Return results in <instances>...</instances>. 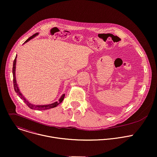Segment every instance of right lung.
<instances>
[{
    "label": "right lung",
    "mask_w": 157,
    "mask_h": 157,
    "mask_svg": "<svg viewBox=\"0 0 157 157\" xmlns=\"http://www.w3.org/2000/svg\"><path fill=\"white\" fill-rule=\"evenodd\" d=\"M39 33H36L34 34V35H33L32 36H31L30 37H29L25 42H28L29 40H30L31 39H32L33 38H34L36 36L38 35ZM17 56H16L15 57V59L13 61V70H12V72H13V87H14V89H15V92L17 94V95L20 97L21 99H22L24 102H25V103L26 104V105L31 109H34V110H47V109H52V108H54V107H56L58 105H59V104L60 103L62 102V101L64 99V97H65V94H63L61 97L59 98V101H56L54 103H52L51 104H48V105H33V104L29 103L26 99V98L22 95V94L21 93V92L20 91V89L18 87V84L17 83V81H16V76H15V69H16V62H17Z\"/></svg>",
    "instance_id": "right-lung-1"
}]
</instances>
